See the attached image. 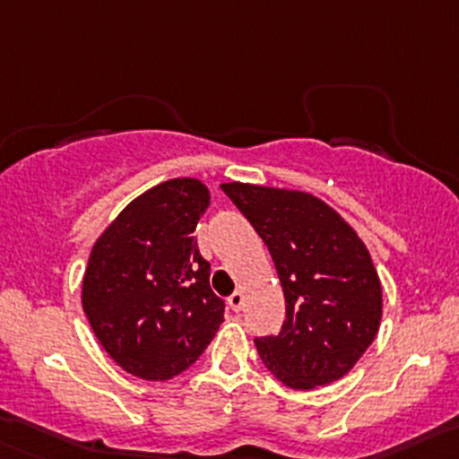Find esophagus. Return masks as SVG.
<instances>
[{"label": "esophagus", "mask_w": 459, "mask_h": 459, "mask_svg": "<svg viewBox=\"0 0 459 459\" xmlns=\"http://www.w3.org/2000/svg\"><path fill=\"white\" fill-rule=\"evenodd\" d=\"M229 307L233 308L235 313L242 311V308H244V293H242V290H235V293L230 295V298H229Z\"/></svg>", "instance_id": "34e87169"}]
</instances>
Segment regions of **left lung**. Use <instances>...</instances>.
I'll list each match as a JSON object with an SVG mask.
<instances>
[{
  "label": "left lung",
  "instance_id": "1",
  "mask_svg": "<svg viewBox=\"0 0 459 459\" xmlns=\"http://www.w3.org/2000/svg\"><path fill=\"white\" fill-rule=\"evenodd\" d=\"M221 191L271 251L286 299L280 335L255 337L266 368L295 391L344 377L377 335L382 284L349 221L311 193L229 182Z\"/></svg>",
  "mask_w": 459,
  "mask_h": 459
}]
</instances>
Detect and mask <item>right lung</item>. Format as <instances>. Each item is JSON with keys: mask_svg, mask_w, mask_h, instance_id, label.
<instances>
[{"mask_svg": "<svg viewBox=\"0 0 459 459\" xmlns=\"http://www.w3.org/2000/svg\"><path fill=\"white\" fill-rule=\"evenodd\" d=\"M208 204L200 179H169L135 197L92 244L82 307L106 353L135 377L164 382L186 371L224 322V299L193 238Z\"/></svg>", "mask_w": 459, "mask_h": 459, "instance_id": "right-lung-1", "label": "right lung"}]
</instances>
